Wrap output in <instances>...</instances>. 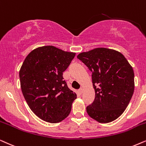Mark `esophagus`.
Returning a JSON list of instances; mask_svg holds the SVG:
<instances>
[{
	"label": "esophagus",
	"mask_w": 146,
	"mask_h": 146,
	"mask_svg": "<svg viewBox=\"0 0 146 146\" xmlns=\"http://www.w3.org/2000/svg\"><path fill=\"white\" fill-rule=\"evenodd\" d=\"M79 93H81H81H83V88H82V87H81V88L79 89Z\"/></svg>",
	"instance_id": "obj_1"
}]
</instances>
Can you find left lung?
I'll list each match as a JSON object with an SVG mask.
<instances>
[{
  "label": "left lung",
  "mask_w": 146,
  "mask_h": 146,
  "mask_svg": "<svg viewBox=\"0 0 146 146\" xmlns=\"http://www.w3.org/2000/svg\"><path fill=\"white\" fill-rule=\"evenodd\" d=\"M92 72L96 96L87 107L88 115L100 123H109L125 110L134 91V72L119 51L96 48L77 55Z\"/></svg>",
  "instance_id": "8db88e82"
}]
</instances>
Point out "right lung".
I'll list each match as a JSON object with an SVG mask.
<instances>
[{
  "label": "right lung",
  "instance_id": "add662e5",
  "mask_svg": "<svg viewBox=\"0 0 146 146\" xmlns=\"http://www.w3.org/2000/svg\"><path fill=\"white\" fill-rule=\"evenodd\" d=\"M75 53L54 46H40L25 58L20 71L21 87L28 106L43 121L55 123L69 115L77 95L67 87L63 72Z\"/></svg>",
  "mask_w": 146,
  "mask_h": 146
}]
</instances>
